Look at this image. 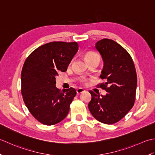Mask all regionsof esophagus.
<instances>
[{
  "label": "esophagus",
  "mask_w": 155,
  "mask_h": 155,
  "mask_svg": "<svg viewBox=\"0 0 155 155\" xmlns=\"http://www.w3.org/2000/svg\"><path fill=\"white\" fill-rule=\"evenodd\" d=\"M84 91H85V90L84 89V88L79 87V88H78V89H77V93L78 94H81L82 92H84Z\"/></svg>",
  "instance_id": "34e87169"
}]
</instances>
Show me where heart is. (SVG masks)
I'll return each instance as SVG.
<instances>
[{
  "instance_id": "b5f03b06",
  "label": "heart",
  "mask_w": 155,
  "mask_h": 155,
  "mask_svg": "<svg viewBox=\"0 0 155 155\" xmlns=\"http://www.w3.org/2000/svg\"><path fill=\"white\" fill-rule=\"evenodd\" d=\"M85 57H86V59H87V61H89V60L93 59H100L99 55L97 54V53H96L95 52H93V51H89V52L86 53V55H85ZM80 81L81 82V83L85 84L87 83V80L86 78H81L80 79Z\"/></svg>"
}]
</instances>
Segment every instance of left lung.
<instances>
[{
  "instance_id": "obj_1",
  "label": "left lung",
  "mask_w": 155,
  "mask_h": 155,
  "mask_svg": "<svg viewBox=\"0 0 155 155\" xmlns=\"http://www.w3.org/2000/svg\"><path fill=\"white\" fill-rule=\"evenodd\" d=\"M104 61L100 78L105 80L97 86L107 91L106 96L90 90L88 108L97 120L112 124L124 118L134 106L137 76L130 55L114 41L103 39L96 43Z\"/></svg>"
}]
</instances>
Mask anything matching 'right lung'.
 <instances>
[{"mask_svg":"<svg viewBox=\"0 0 155 155\" xmlns=\"http://www.w3.org/2000/svg\"><path fill=\"white\" fill-rule=\"evenodd\" d=\"M78 50L77 42H50L34 50L25 60L21 94L30 113L43 124H58L68 114L76 91L73 87L58 89L55 77L67 70Z\"/></svg>","mask_w":155,"mask_h":155,"instance_id":"add662e5","label":"right lung"}]
</instances>
